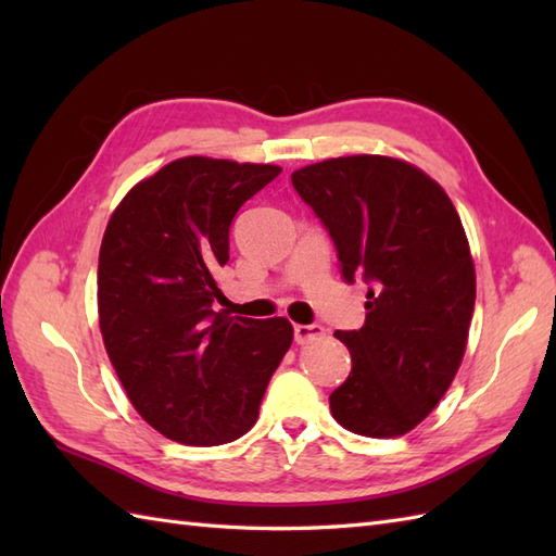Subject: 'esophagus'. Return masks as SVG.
Segmentation results:
<instances>
[{"mask_svg":"<svg viewBox=\"0 0 556 556\" xmlns=\"http://www.w3.org/2000/svg\"><path fill=\"white\" fill-rule=\"evenodd\" d=\"M325 327L323 325H296L293 327V341L296 344H308V341L323 337Z\"/></svg>","mask_w":556,"mask_h":556,"instance_id":"1","label":"esophagus"}]
</instances>
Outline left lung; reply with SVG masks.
<instances>
[{"mask_svg": "<svg viewBox=\"0 0 556 556\" xmlns=\"http://www.w3.org/2000/svg\"><path fill=\"white\" fill-rule=\"evenodd\" d=\"M291 184L334 241L346 285H368L365 325L334 332L351 372L329 396L332 416L356 434H406L466 351L476 267L458 212L428 174L382 155L317 162Z\"/></svg>", "mask_w": 556, "mask_h": 556, "instance_id": "8db88e82", "label": "left lung"}]
</instances>
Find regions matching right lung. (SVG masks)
<instances>
[{"mask_svg":"<svg viewBox=\"0 0 556 556\" xmlns=\"http://www.w3.org/2000/svg\"><path fill=\"white\" fill-rule=\"evenodd\" d=\"M275 164L184 157L134 186L104 231L98 311L104 349L134 408L174 442L217 446L257 420L291 346L285 317L215 311L217 269L245 200Z\"/></svg>","mask_w":556,"mask_h":556,"instance_id":"1","label":"right lung"}]
</instances>
